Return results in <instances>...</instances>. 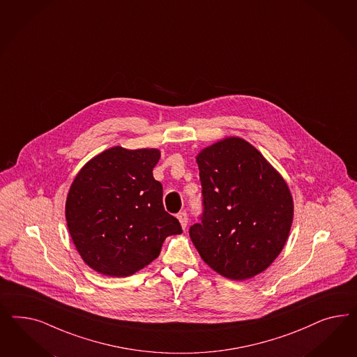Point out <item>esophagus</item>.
Segmentation results:
<instances>
[{"label": "esophagus", "mask_w": 357, "mask_h": 357, "mask_svg": "<svg viewBox=\"0 0 357 357\" xmlns=\"http://www.w3.org/2000/svg\"><path fill=\"white\" fill-rule=\"evenodd\" d=\"M176 217H178V220H179V222H181L182 227L185 229V227H187V224H188V217H187V213L183 211V212H179Z\"/></svg>", "instance_id": "34e87169"}]
</instances>
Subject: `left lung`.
Here are the masks:
<instances>
[{"label":"left lung","instance_id":"8db88e82","mask_svg":"<svg viewBox=\"0 0 357 357\" xmlns=\"http://www.w3.org/2000/svg\"><path fill=\"white\" fill-rule=\"evenodd\" d=\"M204 212L190 237L202 259L230 280L251 279L279 257L293 222V197L255 146L225 137L196 155Z\"/></svg>","mask_w":357,"mask_h":357}]
</instances>
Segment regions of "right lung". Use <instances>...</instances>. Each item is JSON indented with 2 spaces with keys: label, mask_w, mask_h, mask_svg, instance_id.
Returning <instances> with one entry per match:
<instances>
[{
  "label": "right lung",
  "mask_w": 357,
  "mask_h": 357,
  "mask_svg": "<svg viewBox=\"0 0 357 357\" xmlns=\"http://www.w3.org/2000/svg\"><path fill=\"white\" fill-rule=\"evenodd\" d=\"M155 148L112 146L93 157L70 184L65 218L78 254L90 268L127 278L155 259L165 238L182 227L162 204L153 178Z\"/></svg>",
  "instance_id": "right-lung-1"
}]
</instances>
